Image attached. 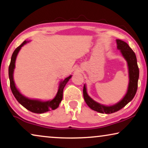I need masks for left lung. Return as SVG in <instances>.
Segmentation results:
<instances>
[{"mask_svg": "<svg viewBox=\"0 0 148 148\" xmlns=\"http://www.w3.org/2000/svg\"><path fill=\"white\" fill-rule=\"evenodd\" d=\"M117 48L121 50V52L127 60L129 66V84L128 91L125 95L124 98L121 102L117 103L116 104L111 106H105L93 100L88 96L86 92V86H84V98L85 102L91 109L100 113H106V114H111V113L117 112L123 107H125L128 103L133 100L137 90V84L139 75V67L137 65V58L135 52L129 47V46L126 42L121 40H116Z\"/></svg>", "mask_w": 148, "mask_h": 148, "instance_id": "8db88e82", "label": "left lung"}]
</instances>
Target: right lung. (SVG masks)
Wrapping results in <instances>:
<instances>
[{
    "label": "right lung",
    "mask_w": 148,
    "mask_h": 148,
    "mask_svg": "<svg viewBox=\"0 0 148 148\" xmlns=\"http://www.w3.org/2000/svg\"><path fill=\"white\" fill-rule=\"evenodd\" d=\"M26 43H27V42L24 41L21 45L18 46L15 50V51L13 52L11 56V62H10L9 66V77L10 80V87H11L12 93H13L16 100L19 102V103H20L23 107H25L26 109H27L28 110L31 111L32 112L41 114V113L46 112L50 110H54V109L58 108V106H59L60 102L62 101V94H63V89L64 86H65V85L66 84V83L69 80V79L71 77V75L64 79L63 81H62L60 82L57 94H56V97L53 100L47 101V102H41V101L39 100H30V99H28L25 98V97H24L23 96H22L19 92V91L17 90V88H16L15 83H14L13 81V74L14 69H15L16 57H17L18 52H19V50L21 49L22 46Z\"/></svg>",
    "instance_id": "right-lung-1"
}]
</instances>
